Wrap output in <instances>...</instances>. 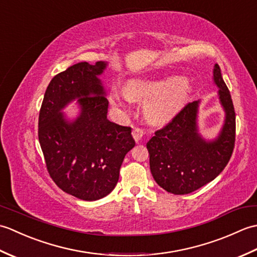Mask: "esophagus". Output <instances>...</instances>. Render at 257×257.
Here are the masks:
<instances>
[{
  "label": "esophagus",
  "instance_id": "34e87169",
  "mask_svg": "<svg viewBox=\"0 0 257 257\" xmlns=\"http://www.w3.org/2000/svg\"><path fill=\"white\" fill-rule=\"evenodd\" d=\"M144 135H145V133H144L143 129L135 128V129L133 130V137H134L136 143H139V141L141 140V138L144 137Z\"/></svg>",
  "mask_w": 257,
  "mask_h": 257
}]
</instances>
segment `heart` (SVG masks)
<instances>
[{
  "label": "heart",
  "instance_id": "obj_1",
  "mask_svg": "<svg viewBox=\"0 0 257 257\" xmlns=\"http://www.w3.org/2000/svg\"><path fill=\"white\" fill-rule=\"evenodd\" d=\"M189 87L180 76H168L159 79L135 80L128 85L127 94L137 101H149L145 111L150 121L162 123L170 120L187 100ZM119 103V98H117Z\"/></svg>",
  "mask_w": 257,
  "mask_h": 257
}]
</instances>
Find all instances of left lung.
<instances>
[{"instance_id": "8db88e82", "label": "left lung", "mask_w": 257, "mask_h": 257, "mask_svg": "<svg viewBox=\"0 0 257 257\" xmlns=\"http://www.w3.org/2000/svg\"><path fill=\"white\" fill-rule=\"evenodd\" d=\"M213 81L225 111L224 124L214 140L199 133L200 100L189 102L147 143L155 181L173 194H188L214 180L230 161L235 143V111L231 94L217 64Z\"/></svg>"}]
</instances>
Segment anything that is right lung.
Segmentation results:
<instances>
[{"mask_svg":"<svg viewBox=\"0 0 257 257\" xmlns=\"http://www.w3.org/2000/svg\"><path fill=\"white\" fill-rule=\"evenodd\" d=\"M107 63L75 64L54 77L38 117V140L47 171L59 189L96 201L116 187L124 156L135 147L132 128L107 119L108 99L100 76ZM78 99L80 114L66 119L62 109Z\"/></svg>","mask_w":257,"mask_h":257,"instance_id":"add662e5","label":"right lung"}]
</instances>
